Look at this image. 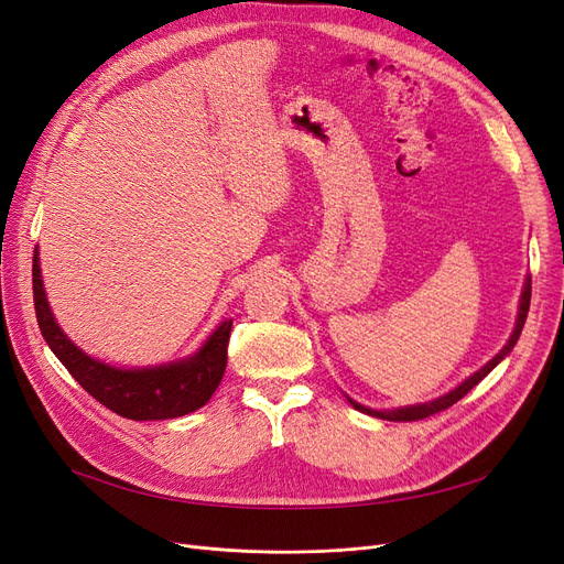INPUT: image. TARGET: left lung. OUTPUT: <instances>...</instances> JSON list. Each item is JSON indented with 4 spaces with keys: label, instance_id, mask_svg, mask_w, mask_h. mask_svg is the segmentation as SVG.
<instances>
[{
    "label": "left lung",
    "instance_id": "1",
    "mask_svg": "<svg viewBox=\"0 0 564 564\" xmlns=\"http://www.w3.org/2000/svg\"><path fill=\"white\" fill-rule=\"evenodd\" d=\"M529 299H532V280H527V284H524V292H522V301H520V313H518L516 332H513V336L508 338V344L503 346V350H501L497 357H491V360H489L480 371H475L473 377H468L464 383L456 386L452 392H447V395H442V398H437V400H433V402H429V404H414V406L392 409V412H373V409L362 406V404H357V402H352V400H350V404L357 409V412H365V414L379 416V419H386V421H419V419H425V416H433V414L445 412V409H449L452 404H456L460 398H464L466 392H470L477 383H480V381L487 377V373H489L494 367H497V365L503 360V357H506L510 350H513V346L518 344V338H520V334H522L527 313H529Z\"/></svg>",
    "mask_w": 564,
    "mask_h": 564
}]
</instances>
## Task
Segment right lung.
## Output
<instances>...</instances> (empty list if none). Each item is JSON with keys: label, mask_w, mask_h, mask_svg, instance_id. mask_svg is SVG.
<instances>
[{"label": "right lung", "mask_w": 564, "mask_h": 564, "mask_svg": "<svg viewBox=\"0 0 564 564\" xmlns=\"http://www.w3.org/2000/svg\"><path fill=\"white\" fill-rule=\"evenodd\" d=\"M32 296H35L37 322L48 348L94 400L119 416L131 421L185 416L207 404L224 379L232 319L220 324L191 360L155 369H115L91 360L61 332L44 296L37 251L32 256Z\"/></svg>", "instance_id": "add662e5"}]
</instances>
